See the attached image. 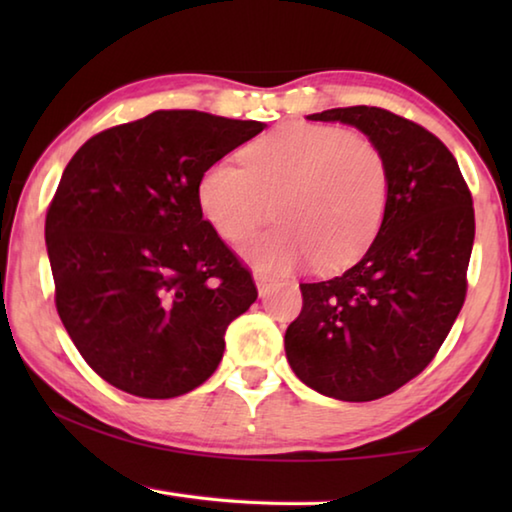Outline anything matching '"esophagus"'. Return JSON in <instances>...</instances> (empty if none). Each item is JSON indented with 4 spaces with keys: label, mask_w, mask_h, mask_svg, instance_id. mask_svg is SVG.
Here are the masks:
<instances>
[{
    "label": "esophagus",
    "mask_w": 512,
    "mask_h": 512,
    "mask_svg": "<svg viewBox=\"0 0 512 512\" xmlns=\"http://www.w3.org/2000/svg\"><path fill=\"white\" fill-rule=\"evenodd\" d=\"M273 277L271 275H266V273H255V284H257V291H259V296H266L268 293V289L273 287Z\"/></svg>",
    "instance_id": "esophagus-1"
}]
</instances>
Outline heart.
Listing matches in <instances>:
<instances>
[{
  "instance_id": "1",
  "label": "heart",
  "mask_w": 512,
  "mask_h": 512,
  "mask_svg": "<svg viewBox=\"0 0 512 512\" xmlns=\"http://www.w3.org/2000/svg\"><path fill=\"white\" fill-rule=\"evenodd\" d=\"M388 194L379 146L323 124L275 128L241 151V167L214 162L196 185L207 223L230 244L253 235L275 203L280 223L244 248L250 264L273 273L307 259L318 271L352 264L384 223Z\"/></svg>"
}]
</instances>
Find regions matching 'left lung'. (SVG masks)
Masks as SVG:
<instances>
[{
    "instance_id": "left-lung-1",
    "label": "left lung",
    "mask_w": 512,
    "mask_h": 512,
    "mask_svg": "<svg viewBox=\"0 0 512 512\" xmlns=\"http://www.w3.org/2000/svg\"><path fill=\"white\" fill-rule=\"evenodd\" d=\"M311 121L359 128L388 162L384 223L357 264L300 284L302 311L284 350L309 388L343 402L395 393L436 357L467 293L474 207L452 151L415 121L375 106Z\"/></svg>"
}]
</instances>
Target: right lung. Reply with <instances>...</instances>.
<instances>
[{"label":"right lung","mask_w":512,"mask_h":512,"mask_svg":"<svg viewBox=\"0 0 512 512\" xmlns=\"http://www.w3.org/2000/svg\"><path fill=\"white\" fill-rule=\"evenodd\" d=\"M262 131V121L155 110L90 137L65 167L45 221L56 309L85 363L119 391H194L219 366L225 329L257 300L196 185Z\"/></svg>","instance_id":"add662e5"}]
</instances>
